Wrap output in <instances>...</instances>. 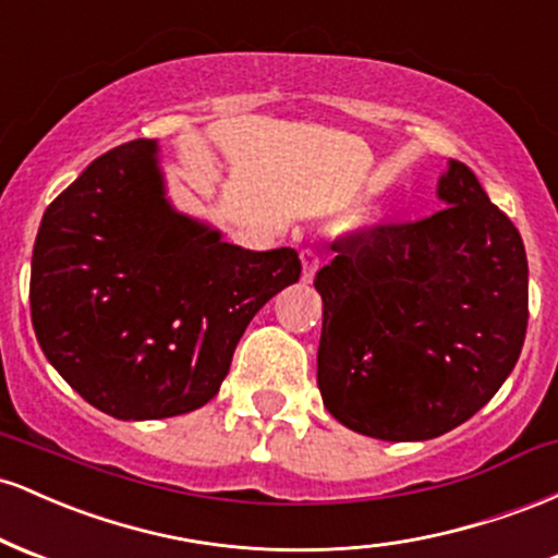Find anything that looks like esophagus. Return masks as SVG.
I'll use <instances>...</instances> for the list:
<instances>
[{
  "instance_id": "1",
  "label": "esophagus",
  "mask_w": 558,
  "mask_h": 558,
  "mask_svg": "<svg viewBox=\"0 0 558 558\" xmlns=\"http://www.w3.org/2000/svg\"><path fill=\"white\" fill-rule=\"evenodd\" d=\"M301 265H304V270H301V280H304V283H310L319 267V257H317L315 248H301Z\"/></svg>"
}]
</instances>
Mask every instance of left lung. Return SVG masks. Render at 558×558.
Segmentation results:
<instances>
[{
    "mask_svg": "<svg viewBox=\"0 0 558 558\" xmlns=\"http://www.w3.org/2000/svg\"><path fill=\"white\" fill-rule=\"evenodd\" d=\"M448 207L332 241L317 272V386L341 425L380 440L459 427L514 369L527 332L520 230L464 162L438 181Z\"/></svg>",
    "mask_w": 558,
    "mask_h": 558,
    "instance_id": "left-lung-1",
    "label": "left lung"
}]
</instances>
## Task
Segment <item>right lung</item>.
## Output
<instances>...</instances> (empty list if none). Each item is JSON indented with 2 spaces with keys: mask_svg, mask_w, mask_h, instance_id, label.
Here are the masks:
<instances>
[{
  "mask_svg": "<svg viewBox=\"0 0 558 558\" xmlns=\"http://www.w3.org/2000/svg\"><path fill=\"white\" fill-rule=\"evenodd\" d=\"M301 275L293 248L248 252L165 198L157 144L96 157L44 213L31 319L52 367L114 420L194 412L243 330Z\"/></svg>",
  "mask_w": 558,
  "mask_h": 558,
  "instance_id": "1",
  "label": "right lung"
}]
</instances>
